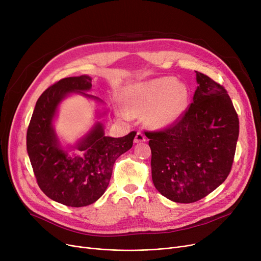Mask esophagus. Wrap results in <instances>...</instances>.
Returning <instances> with one entry per match:
<instances>
[{"mask_svg": "<svg viewBox=\"0 0 261 261\" xmlns=\"http://www.w3.org/2000/svg\"><path fill=\"white\" fill-rule=\"evenodd\" d=\"M143 142H146V136L142 132H138L134 138V143L139 144V143H143Z\"/></svg>", "mask_w": 261, "mask_h": 261, "instance_id": "1", "label": "esophagus"}]
</instances>
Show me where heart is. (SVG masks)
Listing matches in <instances>:
<instances>
[{
  "mask_svg": "<svg viewBox=\"0 0 261 261\" xmlns=\"http://www.w3.org/2000/svg\"><path fill=\"white\" fill-rule=\"evenodd\" d=\"M127 111L123 115L143 114L154 129L171 126L184 113L188 102L187 88L172 77H159L126 89L122 96Z\"/></svg>",
  "mask_w": 261,
  "mask_h": 261,
  "instance_id": "obj_1",
  "label": "heart"
}]
</instances>
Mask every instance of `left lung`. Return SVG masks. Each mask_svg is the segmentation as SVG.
<instances>
[{"instance_id":"obj_1","label":"left lung","mask_w":261,"mask_h":261,"mask_svg":"<svg viewBox=\"0 0 261 261\" xmlns=\"http://www.w3.org/2000/svg\"><path fill=\"white\" fill-rule=\"evenodd\" d=\"M198 88L172 126L145 132L155 188L177 203H193L220 186L230 172L239 119L226 90L196 72Z\"/></svg>"}]
</instances>
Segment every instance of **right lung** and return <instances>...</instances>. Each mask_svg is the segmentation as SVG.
<instances>
[{"instance_id": "right-lung-1", "label": "right lung", "mask_w": 261, "mask_h": 261, "mask_svg": "<svg viewBox=\"0 0 261 261\" xmlns=\"http://www.w3.org/2000/svg\"><path fill=\"white\" fill-rule=\"evenodd\" d=\"M91 82L87 75L67 77L46 89L36 103L26 135L27 153L40 189L71 207L87 206L105 194L115 161L132 147L136 134L132 131L122 138H110L96 122L73 147L78 149L77 154H68L61 147L53 127L58 106L73 93L100 101L85 93L91 90Z\"/></svg>"}]
</instances>
